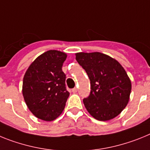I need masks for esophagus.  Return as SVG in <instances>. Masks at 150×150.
Returning a JSON list of instances; mask_svg holds the SVG:
<instances>
[{
  "label": "esophagus",
  "mask_w": 150,
  "mask_h": 150,
  "mask_svg": "<svg viewBox=\"0 0 150 150\" xmlns=\"http://www.w3.org/2000/svg\"><path fill=\"white\" fill-rule=\"evenodd\" d=\"M71 91H72V93H77V91H78V89H77V88H74L73 89L71 90Z\"/></svg>",
  "instance_id": "1"
}]
</instances>
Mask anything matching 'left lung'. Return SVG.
Segmentation results:
<instances>
[{"label": "left lung", "mask_w": 150, "mask_h": 150, "mask_svg": "<svg viewBox=\"0 0 150 150\" xmlns=\"http://www.w3.org/2000/svg\"><path fill=\"white\" fill-rule=\"evenodd\" d=\"M77 62L91 81V93L83 100L88 112L99 121H108L120 114L128 103L131 82L117 60L103 53H77Z\"/></svg>", "instance_id": "left-lung-1"}]
</instances>
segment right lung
<instances>
[{
    "instance_id": "1",
    "label": "right lung",
    "mask_w": 150,
    "mask_h": 150,
    "mask_svg": "<svg viewBox=\"0 0 150 150\" xmlns=\"http://www.w3.org/2000/svg\"><path fill=\"white\" fill-rule=\"evenodd\" d=\"M67 55L48 50L30 65L23 78V95L32 114L50 122L59 116L69 96L62 67Z\"/></svg>"
}]
</instances>
